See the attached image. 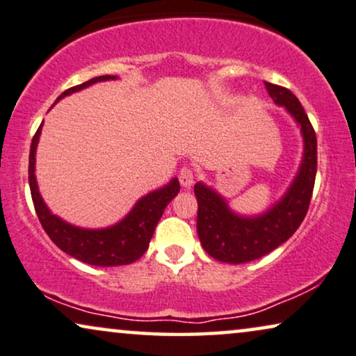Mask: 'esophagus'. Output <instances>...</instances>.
<instances>
[{"label": "esophagus", "instance_id": "34e87169", "mask_svg": "<svg viewBox=\"0 0 356 356\" xmlns=\"http://www.w3.org/2000/svg\"><path fill=\"white\" fill-rule=\"evenodd\" d=\"M179 181H181L182 187H192L193 182H195V172L191 165H184V168L179 170Z\"/></svg>", "mask_w": 356, "mask_h": 356}]
</instances>
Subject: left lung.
<instances>
[{"label":"left lung","mask_w":356,"mask_h":356,"mask_svg":"<svg viewBox=\"0 0 356 356\" xmlns=\"http://www.w3.org/2000/svg\"><path fill=\"white\" fill-rule=\"evenodd\" d=\"M275 104L286 107L301 125L305 138V156L295 182L286 195L264 215L255 218L238 216L215 191L195 184L198 202L197 233L208 255L220 262L244 264L260 259L295 234L305 220L314 191L317 170V140L301 102L290 89L265 83Z\"/></svg>","instance_id":"left-lung-1"}]
</instances>
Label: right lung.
<instances>
[{"label": "right lung", "instance_id": "add662e5", "mask_svg": "<svg viewBox=\"0 0 356 356\" xmlns=\"http://www.w3.org/2000/svg\"><path fill=\"white\" fill-rule=\"evenodd\" d=\"M117 76H97V78L89 79V81L73 86L61 94L56 99L68 96L71 92L79 91L91 86L94 83L107 81V79H115ZM42 131V125L37 129L34 138L31 143L29 154V186L31 195L34 202V208L42 227L49 238L60 248L63 252L70 254L71 257L81 260L84 264L96 265V267H115V265H129L138 260L148 249L149 241L153 238L154 227L163 216L164 208L168 203L177 195L181 191L177 179H172L168 186L148 193L136 203L129 215L115 226L106 227V229H81L74 227L60 220L58 216L51 215L49 208L42 200L39 188L35 182V148L39 143V136Z\"/></svg>", "mask_w": 356, "mask_h": 356}]
</instances>
